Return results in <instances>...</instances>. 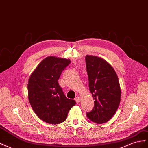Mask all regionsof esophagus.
Segmentation results:
<instances>
[{"label":"esophagus","instance_id":"esophagus-1","mask_svg":"<svg viewBox=\"0 0 148 148\" xmlns=\"http://www.w3.org/2000/svg\"><path fill=\"white\" fill-rule=\"evenodd\" d=\"M75 100L76 102H77V104H78V103H79L80 101H81V98H80L79 97H77L75 99Z\"/></svg>","mask_w":148,"mask_h":148}]
</instances>
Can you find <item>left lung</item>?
<instances>
[{
	"label": "left lung",
	"mask_w": 148,
	"mask_h": 148,
	"mask_svg": "<svg viewBox=\"0 0 148 148\" xmlns=\"http://www.w3.org/2000/svg\"><path fill=\"white\" fill-rule=\"evenodd\" d=\"M89 88L95 99L93 109L86 113L89 122L102 124L108 122L118 109L121 89L117 75L102 58L86 55Z\"/></svg>",
	"instance_id": "1"
}]
</instances>
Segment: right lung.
<instances>
[{
	"instance_id": "add662e5",
	"label": "right lung",
	"mask_w": 148,
	"mask_h": 148,
	"mask_svg": "<svg viewBox=\"0 0 148 148\" xmlns=\"http://www.w3.org/2000/svg\"><path fill=\"white\" fill-rule=\"evenodd\" d=\"M70 59L49 56L42 60L29 77L28 99L38 117L48 123L58 124L66 120L76 104L62 92L58 79Z\"/></svg>"
}]
</instances>
